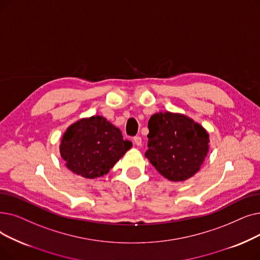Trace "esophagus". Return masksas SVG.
I'll use <instances>...</instances> for the list:
<instances>
[{
    "mask_svg": "<svg viewBox=\"0 0 260 260\" xmlns=\"http://www.w3.org/2000/svg\"><path fill=\"white\" fill-rule=\"evenodd\" d=\"M134 142L137 146H140L142 144V139L140 136H136V137H134Z\"/></svg>",
    "mask_w": 260,
    "mask_h": 260,
    "instance_id": "34e87169",
    "label": "esophagus"
}]
</instances>
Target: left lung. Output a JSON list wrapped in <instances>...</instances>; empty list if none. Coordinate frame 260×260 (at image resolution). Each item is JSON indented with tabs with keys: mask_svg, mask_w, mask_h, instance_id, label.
Here are the masks:
<instances>
[{
	"mask_svg": "<svg viewBox=\"0 0 260 260\" xmlns=\"http://www.w3.org/2000/svg\"><path fill=\"white\" fill-rule=\"evenodd\" d=\"M145 157L171 182L193 176L209 150V135L192 119L172 112H158L149 120Z\"/></svg>",
	"mask_w": 260,
	"mask_h": 260,
	"instance_id": "1",
	"label": "left lung"
}]
</instances>
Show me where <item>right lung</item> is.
Instances as JSON below:
<instances>
[{
  "label": "right lung",
  "instance_id": "right-lung-1",
  "mask_svg": "<svg viewBox=\"0 0 260 260\" xmlns=\"http://www.w3.org/2000/svg\"><path fill=\"white\" fill-rule=\"evenodd\" d=\"M132 145L104 117L93 116L67 128L61 138L60 155L73 173L96 178L108 173Z\"/></svg>",
  "mask_w": 260,
  "mask_h": 260
}]
</instances>
